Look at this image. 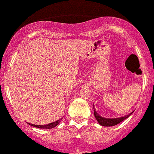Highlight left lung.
I'll return each instance as SVG.
<instances>
[{
	"label": "left lung",
	"mask_w": 154,
	"mask_h": 154,
	"mask_svg": "<svg viewBox=\"0 0 154 154\" xmlns=\"http://www.w3.org/2000/svg\"><path fill=\"white\" fill-rule=\"evenodd\" d=\"M134 112H132L131 113H129V115H125L124 117H121V118H103V117L100 116L98 113L97 112L96 109H94V117L97 119V122L100 124L103 127H113V126L117 125L119 123L122 122L123 121H124L125 119H127V118H129L131 115Z\"/></svg>",
	"instance_id": "1"
}]
</instances>
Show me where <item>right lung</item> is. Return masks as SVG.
<instances>
[{
    "label": "right lung",
    "instance_id": "obj_1",
    "mask_svg": "<svg viewBox=\"0 0 154 154\" xmlns=\"http://www.w3.org/2000/svg\"><path fill=\"white\" fill-rule=\"evenodd\" d=\"M63 118H60V119L57 120V121H54V122L52 123H50V124H45V125H36V124H29V125L32 126V127H36V128H39V129H52L54 127H57L59 124H60V121H62Z\"/></svg>",
    "mask_w": 154,
    "mask_h": 154
}]
</instances>
